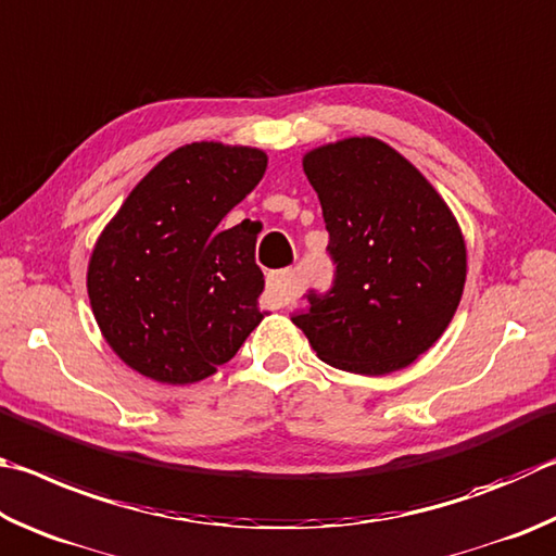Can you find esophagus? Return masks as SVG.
Wrapping results in <instances>:
<instances>
[{"label":"esophagus","instance_id":"34e87169","mask_svg":"<svg viewBox=\"0 0 556 556\" xmlns=\"http://www.w3.org/2000/svg\"><path fill=\"white\" fill-rule=\"evenodd\" d=\"M266 290L268 298L276 305H288L290 300H295L300 295V278L295 268H286V270H273L268 280H266Z\"/></svg>","mask_w":556,"mask_h":556}]
</instances>
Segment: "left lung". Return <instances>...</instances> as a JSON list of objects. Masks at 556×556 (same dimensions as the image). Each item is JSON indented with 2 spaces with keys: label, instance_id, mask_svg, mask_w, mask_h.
Returning a JSON list of instances; mask_svg holds the SVG:
<instances>
[{
  "label": "left lung",
  "instance_id": "1",
  "mask_svg": "<svg viewBox=\"0 0 556 556\" xmlns=\"http://www.w3.org/2000/svg\"><path fill=\"white\" fill-rule=\"evenodd\" d=\"M303 170L323 204L334 288L295 315L325 364L386 376L450 327L466 283L459 222L415 165L374 136L317 146Z\"/></svg>",
  "mask_w": 556,
  "mask_h": 556
}]
</instances>
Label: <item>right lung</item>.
<instances>
[{
  "mask_svg": "<svg viewBox=\"0 0 556 556\" xmlns=\"http://www.w3.org/2000/svg\"><path fill=\"white\" fill-rule=\"evenodd\" d=\"M251 146L194 141L143 175L102 229L87 295L104 342L151 381L198 383L217 374L261 325L256 222L222 219L266 173Z\"/></svg>",
  "mask_w": 556,
  "mask_h": 556,
  "instance_id": "1",
  "label": "right lung"
}]
</instances>
